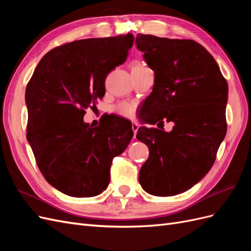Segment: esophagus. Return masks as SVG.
Returning <instances> with one entry per match:
<instances>
[{"mask_svg": "<svg viewBox=\"0 0 251 251\" xmlns=\"http://www.w3.org/2000/svg\"><path fill=\"white\" fill-rule=\"evenodd\" d=\"M138 128H139V126H138L137 124H136V123H133V124H132V130H133V132H134V136H135L136 134H137Z\"/></svg>", "mask_w": 251, "mask_h": 251, "instance_id": "1", "label": "esophagus"}]
</instances>
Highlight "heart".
I'll return each instance as SVG.
<instances>
[{"mask_svg": "<svg viewBox=\"0 0 251 251\" xmlns=\"http://www.w3.org/2000/svg\"><path fill=\"white\" fill-rule=\"evenodd\" d=\"M146 68L147 67L141 63H135L132 66V70H141V69H146ZM134 110H135L134 104L128 103V102L120 103L116 107V112L125 117H131L134 114Z\"/></svg>", "mask_w": 251, "mask_h": 251, "instance_id": "b5f03b06", "label": "heart"}]
</instances>
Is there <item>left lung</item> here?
<instances>
[{
    "label": "left lung",
    "instance_id": "8db88e82",
    "mask_svg": "<svg viewBox=\"0 0 251 251\" xmlns=\"http://www.w3.org/2000/svg\"><path fill=\"white\" fill-rule=\"evenodd\" d=\"M136 47L154 71L151 93L142 105L136 138L150 156L139 172V183L154 196L188 191L206 175L226 135L228 85L210 53L192 40H171L138 33ZM164 121L174 124L171 132Z\"/></svg>",
    "mask_w": 251,
    "mask_h": 251
}]
</instances>
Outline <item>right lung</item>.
Here are the masks:
<instances>
[{
  "mask_svg": "<svg viewBox=\"0 0 251 251\" xmlns=\"http://www.w3.org/2000/svg\"><path fill=\"white\" fill-rule=\"evenodd\" d=\"M133 42L127 33L65 44L44 55L28 82L27 140L45 179L65 195L86 198L105 191L113 158L133 137L132 124L115 115L95 127L83 121Z\"/></svg>",
  "mask_w": 251,
  "mask_h": 251,
  "instance_id": "right-lung-1",
  "label": "right lung"
}]
</instances>
